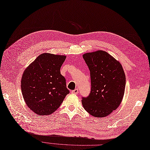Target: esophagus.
<instances>
[{
    "mask_svg": "<svg viewBox=\"0 0 150 150\" xmlns=\"http://www.w3.org/2000/svg\"><path fill=\"white\" fill-rule=\"evenodd\" d=\"M71 93H73V94H78L79 93V89H77V88H76V89H75L74 90L71 91Z\"/></svg>",
    "mask_w": 150,
    "mask_h": 150,
    "instance_id": "obj_1",
    "label": "esophagus"
}]
</instances>
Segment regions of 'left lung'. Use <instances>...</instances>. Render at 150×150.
Listing matches in <instances>:
<instances>
[{"instance_id":"8db88e82","label":"left lung","mask_w":150,"mask_h":150,"mask_svg":"<svg viewBox=\"0 0 150 150\" xmlns=\"http://www.w3.org/2000/svg\"><path fill=\"white\" fill-rule=\"evenodd\" d=\"M90 71L91 90L82 105L95 117H106L117 109L124 97L125 75L121 64L107 52L99 51L83 55Z\"/></svg>"}]
</instances>
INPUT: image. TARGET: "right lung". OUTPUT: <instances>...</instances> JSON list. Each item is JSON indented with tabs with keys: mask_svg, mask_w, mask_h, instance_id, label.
I'll use <instances>...</instances> for the list:
<instances>
[{
	"mask_svg": "<svg viewBox=\"0 0 150 150\" xmlns=\"http://www.w3.org/2000/svg\"><path fill=\"white\" fill-rule=\"evenodd\" d=\"M65 59L66 55L43 53L25 70L21 80L22 95L36 114L53 113L69 93L60 71Z\"/></svg>",
	"mask_w": 150,
	"mask_h": 150,
	"instance_id": "1",
	"label": "right lung"
}]
</instances>
